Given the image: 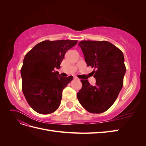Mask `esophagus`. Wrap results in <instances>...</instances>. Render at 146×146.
<instances>
[{"mask_svg": "<svg viewBox=\"0 0 146 146\" xmlns=\"http://www.w3.org/2000/svg\"><path fill=\"white\" fill-rule=\"evenodd\" d=\"M74 79L75 80H80V79L79 78H78L77 77H74Z\"/></svg>", "mask_w": 146, "mask_h": 146, "instance_id": "esophagus-1", "label": "esophagus"}]
</instances>
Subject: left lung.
<instances>
[{
  "instance_id": "8db88e82",
  "label": "left lung",
  "mask_w": 146,
  "mask_h": 146,
  "mask_svg": "<svg viewBox=\"0 0 146 146\" xmlns=\"http://www.w3.org/2000/svg\"><path fill=\"white\" fill-rule=\"evenodd\" d=\"M88 66L94 71L96 85L82 80L77 99L82 107L92 113H102L111 107L123 86L126 72L123 53L106 41H82L78 43Z\"/></svg>"
}]
</instances>
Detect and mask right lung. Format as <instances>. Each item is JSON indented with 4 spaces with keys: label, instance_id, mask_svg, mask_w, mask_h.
<instances>
[{
    "label": "right lung",
    "instance_id": "right-lung-1",
    "mask_svg": "<svg viewBox=\"0 0 146 146\" xmlns=\"http://www.w3.org/2000/svg\"><path fill=\"white\" fill-rule=\"evenodd\" d=\"M77 42L69 39L44 41L25 55L21 70L22 88L35 111L47 114L59 107L62 91L73 77H61L55 69L60 68L66 52Z\"/></svg>",
    "mask_w": 146,
    "mask_h": 146
}]
</instances>
